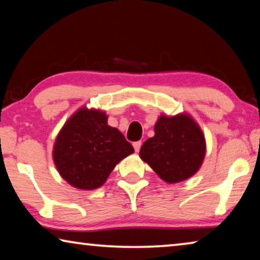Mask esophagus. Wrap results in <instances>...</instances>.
Instances as JSON below:
<instances>
[{
  "instance_id": "34e87169",
  "label": "esophagus",
  "mask_w": 260,
  "mask_h": 260,
  "mask_svg": "<svg viewBox=\"0 0 260 260\" xmlns=\"http://www.w3.org/2000/svg\"><path fill=\"white\" fill-rule=\"evenodd\" d=\"M141 146H142V142H141V141H138V142H134V143H133V147H134V149H135V151H136V152H139V151H140V148H141Z\"/></svg>"
}]
</instances>
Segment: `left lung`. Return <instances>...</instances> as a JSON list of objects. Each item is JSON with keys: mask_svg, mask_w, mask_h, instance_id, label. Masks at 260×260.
<instances>
[{"mask_svg": "<svg viewBox=\"0 0 260 260\" xmlns=\"http://www.w3.org/2000/svg\"><path fill=\"white\" fill-rule=\"evenodd\" d=\"M206 155L203 131L188 112L160 114L155 135L142 144L140 157L166 183L186 181L195 175Z\"/></svg>", "mask_w": 260, "mask_h": 260, "instance_id": "left-lung-1", "label": "left lung"}]
</instances>
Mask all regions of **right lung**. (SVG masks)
I'll list each match as a JSON object with an SVG mask.
<instances>
[{
    "label": "right lung",
    "mask_w": 260,
    "mask_h": 260,
    "mask_svg": "<svg viewBox=\"0 0 260 260\" xmlns=\"http://www.w3.org/2000/svg\"><path fill=\"white\" fill-rule=\"evenodd\" d=\"M133 152L121 132L108 125L107 112L83 105L57 134L52 159L69 184L94 190L103 186L118 162Z\"/></svg>",
    "instance_id": "obj_1"
}]
</instances>
